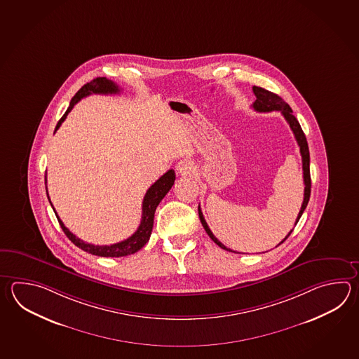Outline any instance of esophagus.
<instances>
[{
    "instance_id": "1",
    "label": "esophagus",
    "mask_w": 359,
    "mask_h": 359,
    "mask_svg": "<svg viewBox=\"0 0 359 359\" xmlns=\"http://www.w3.org/2000/svg\"><path fill=\"white\" fill-rule=\"evenodd\" d=\"M176 170L180 175H191V172L194 171V166H193V162L191 160H180L176 165Z\"/></svg>"
}]
</instances>
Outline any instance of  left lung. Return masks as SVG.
<instances>
[{
	"label": "left lung",
	"mask_w": 359,
	"mask_h": 359,
	"mask_svg": "<svg viewBox=\"0 0 359 359\" xmlns=\"http://www.w3.org/2000/svg\"><path fill=\"white\" fill-rule=\"evenodd\" d=\"M253 93L256 95V101L253 102V109L258 111V112H271V111H280L283 114V116L285 117L287 124L290 126V129L293 130L294 137L297 140V143L299 146L300 154H302V163H303V180H304V198H303V203L300 207L299 213H298V217L295 219V225L298 224L302 215L304 212L306 207L308 205V201L311 197V174H309V149H308L307 140H306V135L300 128L299 121L295 118L293 115V111L290 109V106L280 97V95L272 93L270 90H266V89L261 88V87H253ZM198 213H199V219L202 225L205 227V233L210 235V238L212 239L213 242L216 243L219 245V248L225 249L229 252H234L238 253L235 250H231L230 248H226L222 243L219 242V239L212 234V231L210 230V227L205 222V217H203V213L201 211V205L198 207ZM293 230L289 231V234L286 235L285 238L278 243V245H280L281 243L285 242L287 239V236L292 234Z\"/></svg>",
	"instance_id": "obj_1"
}]
</instances>
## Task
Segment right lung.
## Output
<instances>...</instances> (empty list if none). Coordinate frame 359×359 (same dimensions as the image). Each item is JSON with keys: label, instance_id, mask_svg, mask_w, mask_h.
<instances>
[{"label": "right lung", "instance_id": "obj_1", "mask_svg": "<svg viewBox=\"0 0 359 359\" xmlns=\"http://www.w3.org/2000/svg\"><path fill=\"white\" fill-rule=\"evenodd\" d=\"M116 95L120 93V88L117 87L114 81H109L106 78H95L92 81H89L87 84H84L78 92L76 95H74L70 101V104L67 107L64 116L61 117L59 123L56 125L55 132L60 128V125L64 123L67 114L73 110L75 103L79 102L81 98L87 97V95ZM46 182H47V176H46ZM175 182V171L174 170H168L166 174L163 175L156 182V183L151 185V188L147 191L144 199H143V205H142V221H140V226L137 229V231L129 236L128 239H125L123 242L115 243L111 245H95L90 243L83 242L79 238H76L75 235L64 225V222L60 219L57 213L56 217L59 219L60 226L64 230L66 236L72 241V242L78 247V248L83 249L84 252H88L90 255L100 257H125L133 255L135 252H138L140 249L143 248L146 245V243L149 241V236L152 234V229H154V212L157 205H160L163 197L168 194V191L171 189V187L174 185ZM46 191H47V185H46ZM48 197V193H47ZM50 201V197H48ZM51 203V201H50ZM52 205V203H51Z\"/></svg>", "mask_w": 359, "mask_h": 359}]
</instances>
